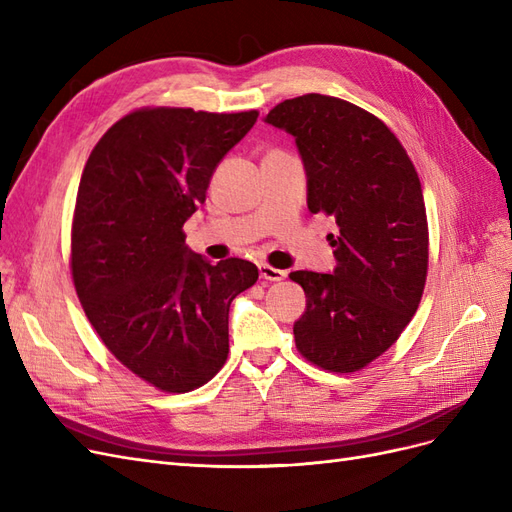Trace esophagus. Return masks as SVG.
Listing matches in <instances>:
<instances>
[{
	"instance_id": "34e87169",
	"label": "esophagus",
	"mask_w": 512,
	"mask_h": 512,
	"mask_svg": "<svg viewBox=\"0 0 512 512\" xmlns=\"http://www.w3.org/2000/svg\"><path fill=\"white\" fill-rule=\"evenodd\" d=\"M258 271H260L262 280H269V282H280V280H284V277H286V271L275 269L271 265H258Z\"/></svg>"
}]
</instances>
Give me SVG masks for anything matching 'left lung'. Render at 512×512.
Listing matches in <instances>:
<instances>
[{"label":"left lung","instance_id":"left-lung-1","mask_svg":"<svg viewBox=\"0 0 512 512\" xmlns=\"http://www.w3.org/2000/svg\"><path fill=\"white\" fill-rule=\"evenodd\" d=\"M265 121L294 136L307 209L333 215L339 228L329 235L333 273H290L307 297L294 342L309 363L350 374L389 350L421 303L429 262L421 181L397 136L346 100L299 96Z\"/></svg>","mask_w":512,"mask_h":512}]
</instances>
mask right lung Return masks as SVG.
Segmentation results:
<instances>
[{"instance_id":"1","label":"right lung","mask_w":512,"mask_h":512,"mask_svg":"<svg viewBox=\"0 0 512 512\" xmlns=\"http://www.w3.org/2000/svg\"><path fill=\"white\" fill-rule=\"evenodd\" d=\"M258 111L141 108L106 130L85 164L72 220V280L104 346L168 393L207 384L228 356V309L256 284L241 258L211 265L185 245L226 153Z\"/></svg>"}]
</instances>
